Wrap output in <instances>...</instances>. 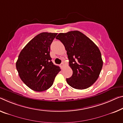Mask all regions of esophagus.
I'll use <instances>...</instances> for the list:
<instances>
[{"mask_svg":"<svg viewBox=\"0 0 123 123\" xmlns=\"http://www.w3.org/2000/svg\"><path fill=\"white\" fill-rule=\"evenodd\" d=\"M64 67V64L63 63H62L61 64H60V67L62 68H63Z\"/></svg>","mask_w":123,"mask_h":123,"instance_id":"1","label":"esophagus"}]
</instances>
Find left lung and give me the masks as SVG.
Returning a JSON list of instances; mask_svg holds the SVG:
<instances>
[{
    "label": "left lung",
    "instance_id": "left-lung-1",
    "mask_svg": "<svg viewBox=\"0 0 123 123\" xmlns=\"http://www.w3.org/2000/svg\"><path fill=\"white\" fill-rule=\"evenodd\" d=\"M64 44L73 75L69 85L78 90L87 88L98 78L103 66L101 52L93 42L78 31L60 33L56 37Z\"/></svg>",
    "mask_w": 123,
    "mask_h": 123
}]
</instances>
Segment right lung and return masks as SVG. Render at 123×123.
Instances as JSON below:
<instances>
[{"label":"right lung","instance_id":"1","mask_svg":"<svg viewBox=\"0 0 123 123\" xmlns=\"http://www.w3.org/2000/svg\"><path fill=\"white\" fill-rule=\"evenodd\" d=\"M56 33L42 32L32 39L21 51L16 63L20 79L35 91L49 88L60 71L51 61L50 47Z\"/></svg>","mask_w":123,"mask_h":123}]
</instances>
